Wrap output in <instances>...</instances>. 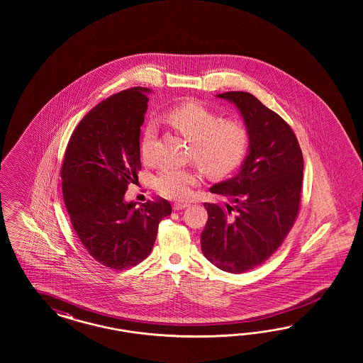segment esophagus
I'll return each instance as SVG.
<instances>
[{"label": "esophagus", "mask_w": 363, "mask_h": 363, "mask_svg": "<svg viewBox=\"0 0 363 363\" xmlns=\"http://www.w3.org/2000/svg\"><path fill=\"white\" fill-rule=\"evenodd\" d=\"M187 206H189V203H186V202H176V203H174V205H173V209H174V210L186 209Z\"/></svg>", "instance_id": "34e87169"}]
</instances>
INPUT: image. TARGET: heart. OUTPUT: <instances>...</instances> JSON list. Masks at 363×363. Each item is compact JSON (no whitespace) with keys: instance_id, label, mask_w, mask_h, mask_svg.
Segmentation results:
<instances>
[{"instance_id":"obj_1","label":"heart","mask_w":363,"mask_h":363,"mask_svg":"<svg viewBox=\"0 0 363 363\" xmlns=\"http://www.w3.org/2000/svg\"><path fill=\"white\" fill-rule=\"evenodd\" d=\"M166 121L190 141V158L210 176L230 173L243 158L249 145V133L240 120H220L218 116L198 102H184L165 113ZM155 123L147 122L141 140V154L153 160ZM197 173L187 167L165 166L155 176L154 184L161 196L184 199L197 184Z\"/></svg>"}]
</instances>
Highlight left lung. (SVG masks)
I'll list each match as a JSON object with an SVG mask.
<instances>
[{
  "mask_svg": "<svg viewBox=\"0 0 363 363\" xmlns=\"http://www.w3.org/2000/svg\"><path fill=\"white\" fill-rule=\"evenodd\" d=\"M234 105L249 133L238 173L209 190L230 203H203L209 218L201 249L211 264L240 274L264 264L297 218L303 157L296 134L273 110L246 91L217 94Z\"/></svg>",
  "mask_w": 363,
  "mask_h": 363,
  "instance_id": "8db88e82",
  "label": "left lung"
}]
</instances>
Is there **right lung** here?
Here are the masks:
<instances>
[{"mask_svg": "<svg viewBox=\"0 0 363 363\" xmlns=\"http://www.w3.org/2000/svg\"><path fill=\"white\" fill-rule=\"evenodd\" d=\"M149 93L126 89L90 110L72 134L61 167L66 210L79 241L96 261L116 270L145 259L158 223L172 214L164 198L140 208L125 201L141 170L140 135Z\"/></svg>", "mask_w": 363, "mask_h": 363, "instance_id": "right-lung-1", "label": "right lung"}]
</instances>
